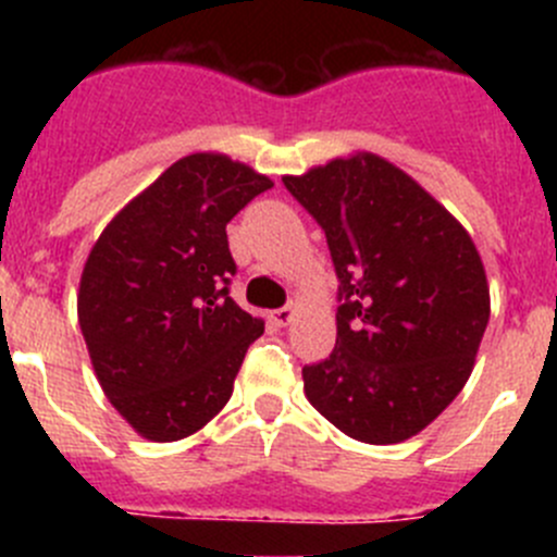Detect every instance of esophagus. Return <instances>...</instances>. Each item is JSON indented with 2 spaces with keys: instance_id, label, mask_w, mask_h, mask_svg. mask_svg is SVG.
<instances>
[{
  "instance_id": "obj_1",
  "label": "esophagus",
  "mask_w": 557,
  "mask_h": 557,
  "mask_svg": "<svg viewBox=\"0 0 557 557\" xmlns=\"http://www.w3.org/2000/svg\"><path fill=\"white\" fill-rule=\"evenodd\" d=\"M294 314H296V305H285L280 307V310L269 312V318H272L277 325H288L290 320H294Z\"/></svg>"
}]
</instances>
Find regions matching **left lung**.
Masks as SVG:
<instances>
[{"label":"left lung","mask_w":557,"mask_h":557,"mask_svg":"<svg viewBox=\"0 0 557 557\" xmlns=\"http://www.w3.org/2000/svg\"><path fill=\"white\" fill-rule=\"evenodd\" d=\"M283 183L325 232L339 280L336 345L301 369L307 398L352 440H409L474 367L491 318L480 252L429 190L374 153Z\"/></svg>","instance_id":"left-lung-1"}]
</instances>
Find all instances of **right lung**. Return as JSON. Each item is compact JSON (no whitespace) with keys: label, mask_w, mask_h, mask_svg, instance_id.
<instances>
[{"label":"right lung","mask_w":557,"mask_h":557,"mask_svg":"<svg viewBox=\"0 0 557 557\" xmlns=\"http://www.w3.org/2000/svg\"><path fill=\"white\" fill-rule=\"evenodd\" d=\"M272 180L221 153H190L128 201L91 247L77 318L112 407L150 442H177L232 398L263 334L228 296L226 223Z\"/></svg>","instance_id":"right-lung-1"}]
</instances>
